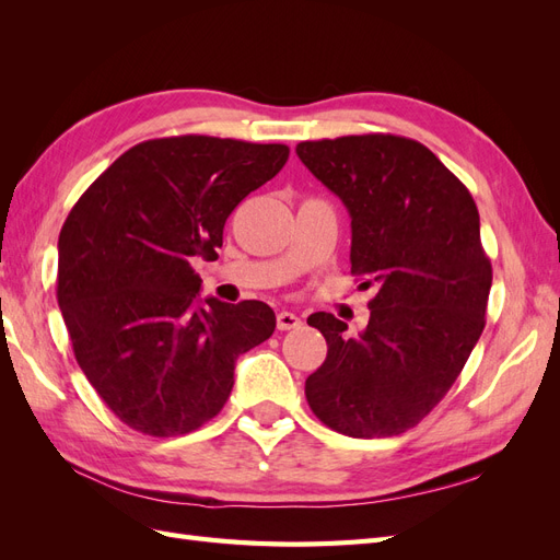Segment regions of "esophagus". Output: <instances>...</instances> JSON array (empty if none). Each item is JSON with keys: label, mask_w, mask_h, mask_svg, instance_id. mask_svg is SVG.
Wrapping results in <instances>:
<instances>
[{"label": "esophagus", "mask_w": 560, "mask_h": 560, "mask_svg": "<svg viewBox=\"0 0 560 560\" xmlns=\"http://www.w3.org/2000/svg\"><path fill=\"white\" fill-rule=\"evenodd\" d=\"M276 322H278V329L280 331H290V329H299L301 327V317L296 313H290V311L278 313Z\"/></svg>", "instance_id": "obj_1"}]
</instances>
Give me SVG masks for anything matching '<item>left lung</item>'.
<instances>
[{
    "label": "left lung",
    "mask_w": 560,
    "mask_h": 560,
    "mask_svg": "<svg viewBox=\"0 0 560 560\" xmlns=\"http://www.w3.org/2000/svg\"><path fill=\"white\" fill-rule=\"evenodd\" d=\"M296 154L343 200L350 270L376 292L358 336L331 313L308 317L327 360L306 378V399L341 434H401L444 399L486 325L493 268L477 202L428 147L397 135L299 142Z\"/></svg>",
    "instance_id": "1"
}]
</instances>
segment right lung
<instances>
[{
    "label": "right lung",
    "instance_id": "1",
    "mask_svg": "<svg viewBox=\"0 0 560 560\" xmlns=\"http://www.w3.org/2000/svg\"><path fill=\"white\" fill-rule=\"evenodd\" d=\"M287 159L284 144L147 140L67 214L58 306L81 371L128 428L177 436L206 425L224 409L238 354L276 331L264 301L198 299L191 261L217 257L229 214Z\"/></svg>",
    "mask_w": 560,
    "mask_h": 560
}]
</instances>
